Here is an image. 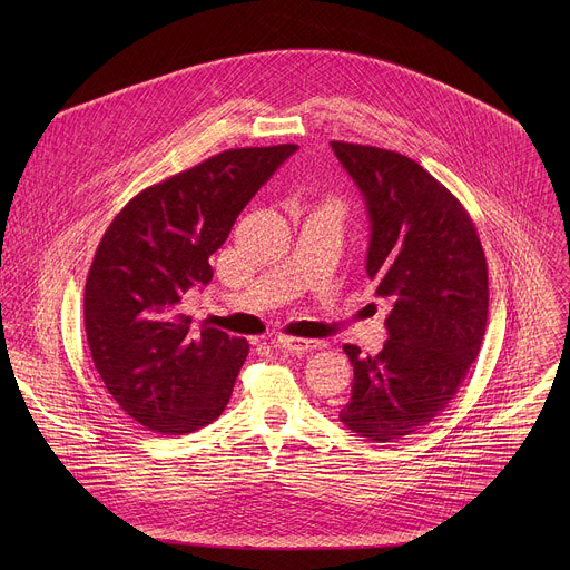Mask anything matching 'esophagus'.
<instances>
[{
    "label": "esophagus",
    "mask_w": 570,
    "mask_h": 570,
    "mask_svg": "<svg viewBox=\"0 0 570 570\" xmlns=\"http://www.w3.org/2000/svg\"><path fill=\"white\" fill-rule=\"evenodd\" d=\"M275 345H277V347H282L284 352H291V354H304V352H311V350L322 347V343H320V341L295 338V336H277V338H275Z\"/></svg>",
    "instance_id": "34e87169"
}]
</instances>
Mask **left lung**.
I'll return each mask as SVG.
<instances>
[{
	"mask_svg": "<svg viewBox=\"0 0 570 570\" xmlns=\"http://www.w3.org/2000/svg\"><path fill=\"white\" fill-rule=\"evenodd\" d=\"M370 216L367 275L392 302L376 356L343 345L354 365L341 422L372 442L429 426L455 396L487 327V262L460 200L415 159L332 141Z\"/></svg>",
	"mask_w": 570,
	"mask_h": 570,
	"instance_id": "obj_1",
	"label": "left lung"
}]
</instances>
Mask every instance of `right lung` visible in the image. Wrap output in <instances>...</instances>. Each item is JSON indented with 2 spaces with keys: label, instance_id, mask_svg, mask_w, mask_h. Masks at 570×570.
I'll use <instances>...</instances> for the list:
<instances>
[{
  "label": "right lung",
  "instance_id": "obj_1",
  "mask_svg": "<svg viewBox=\"0 0 570 570\" xmlns=\"http://www.w3.org/2000/svg\"><path fill=\"white\" fill-rule=\"evenodd\" d=\"M295 150H223L139 191L106 229L86 282L88 345L112 399L148 431L185 435L225 411L250 345L194 330L178 304L212 282L209 257Z\"/></svg>",
  "mask_w": 570,
  "mask_h": 570
}]
</instances>
